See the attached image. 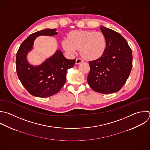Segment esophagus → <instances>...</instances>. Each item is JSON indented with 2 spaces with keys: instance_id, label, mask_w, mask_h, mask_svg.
<instances>
[{
  "instance_id": "1",
  "label": "esophagus",
  "mask_w": 150,
  "mask_h": 150,
  "mask_svg": "<svg viewBox=\"0 0 150 150\" xmlns=\"http://www.w3.org/2000/svg\"><path fill=\"white\" fill-rule=\"evenodd\" d=\"M83 62V61L82 59H80V58H77V59H76L75 63H76V65H78V64H80L82 63Z\"/></svg>"
}]
</instances>
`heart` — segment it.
Wrapping results in <instances>:
<instances>
[{
	"label": "heart",
	"mask_w": 150,
	"mask_h": 150,
	"mask_svg": "<svg viewBox=\"0 0 150 150\" xmlns=\"http://www.w3.org/2000/svg\"><path fill=\"white\" fill-rule=\"evenodd\" d=\"M63 48L70 55L75 54L79 49L81 56L88 60L97 59L103 56L107 47V39L101 32L74 30L62 41Z\"/></svg>",
	"instance_id": "obj_1"
}]
</instances>
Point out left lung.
I'll return each mask as SVG.
<instances>
[{
	"label": "left lung",
	"instance_id": "8db88e82",
	"mask_svg": "<svg viewBox=\"0 0 150 150\" xmlns=\"http://www.w3.org/2000/svg\"><path fill=\"white\" fill-rule=\"evenodd\" d=\"M107 39L105 52L99 58L89 61L87 81L90 87L101 93H111L121 89L128 78L132 67V51L119 33L100 26Z\"/></svg>",
	"mask_w": 150,
	"mask_h": 150
}]
</instances>
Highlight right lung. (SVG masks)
Segmentation results:
<instances>
[{"label": "right lung", "instance_id": "right-lung-1", "mask_svg": "<svg viewBox=\"0 0 150 150\" xmlns=\"http://www.w3.org/2000/svg\"><path fill=\"white\" fill-rule=\"evenodd\" d=\"M56 29H45L30 35L20 46L16 58V72L23 86L32 95L46 98L58 93L67 81L68 69L72 68L75 59H68L61 50L46 59L39 65H33L27 57L33 49L36 38L39 36H52L58 34Z\"/></svg>", "mask_w": 150, "mask_h": 150}]
</instances>
